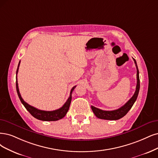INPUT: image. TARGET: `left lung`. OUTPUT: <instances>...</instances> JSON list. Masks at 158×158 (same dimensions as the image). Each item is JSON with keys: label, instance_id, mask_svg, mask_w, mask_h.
<instances>
[{"label": "left lung", "instance_id": "1", "mask_svg": "<svg viewBox=\"0 0 158 158\" xmlns=\"http://www.w3.org/2000/svg\"><path fill=\"white\" fill-rule=\"evenodd\" d=\"M133 60L135 64V66L137 68V86H136L135 92L134 93L133 96L123 106L118 109L113 110H103L98 108H96L94 106H91V109L92 110L93 113H94L96 117H98V118L104 119V120H118L123 117V116H124L133 106L134 103H135V102L136 101L137 98L138 94L139 92V89H140L139 72L138 69L136 60L134 59V58H133Z\"/></svg>", "mask_w": 158, "mask_h": 158}]
</instances>
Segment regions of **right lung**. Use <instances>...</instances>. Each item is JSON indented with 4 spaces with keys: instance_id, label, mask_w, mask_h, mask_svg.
<instances>
[{
    "instance_id": "1",
    "label": "right lung",
    "mask_w": 158,
    "mask_h": 158,
    "mask_svg": "<svg viewBox=\"0 0 158 158\" xmlns=\"http://www.w3.org/2000/svg\"><path fill=\"white\" fill-rule=\"evenodd\" d=\"M19 64H20V61L19 62L18 67H17V72H16V90H17V94H18V96L20 99L21 103H23V106H25L26 109L31 114L32 116H34V118H36L40 120L56 121V120H58L62 119V118H64V116H65V115L66 114L67 112L68 111L70 103H71V101H72V92L76 87V86H73L71 92H70L69 97L68 98L66 103H64L63 105V106L62 107H60V109L55 110H52V111H46V110H42L38 109L36 108H35V107L30 106V105L28 104L27 103H26L21 98V96L20 94V92L19 90L18 83H17V73H18Z\"/></svg>"
}]
</instances>
